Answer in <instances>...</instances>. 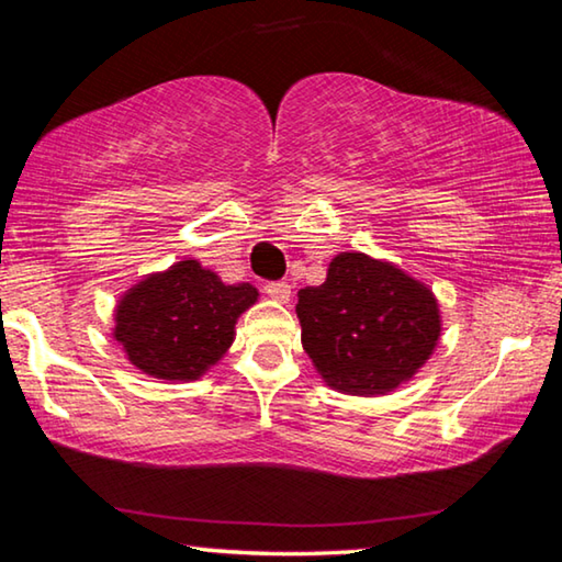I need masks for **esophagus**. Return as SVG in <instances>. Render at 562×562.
<instances>
[{
	"instance_id": "esophagus-1",
	"label": "esophagus",
	"mask_w": 562,
	"mask_h": 562,
	"mask_svg": "<svg viewBox=\"0 0 562 562\" xmlns=\"http://www.w3.org/2000/svg\"><path fill=\"white\" fill-rule=\"evenodd\" d=\"M265 292H268L272 300H278L282 304H288L292 297V288L288 282H268L265 284Z\"/></svg>"
}]
</instances>
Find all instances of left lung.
<instances>
[{"mask_svg": "<svg viewBox=\"0 0 562 562\" xmlns=\"http://www.w3.org/2000/svg\"><path fill=\"white\" fill-rule=\"evenodd\" d=\"M302 347L335 392L384 396L431 359L439 300L398 265L339 252L319 288L297 292Z\"/></svg>", "mask_w": 562, "mask_h": 562, "instance_id": "1", "label": "left lung"}]
</instances>
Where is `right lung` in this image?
I'll list each match as a JSON object with an SVG mask.
<instances>
[{
	"mask_svg": "<svg viewBox=\"0 0 562 562\" xmlns=\"http://www.w3.org/2000/svg\"><path fill=\"white\" fill-rule=\"evenodd\" d=\"M258 297L250 282L225 284L186 258L123 292L113 312V339L144 374L195 382L231 349L237 317Z\"/></svg>",
	"mask_w": 562,
	"mask_h": 562,
	"instance_id": "1",
	"label": "right lung"
}]
</instances>
